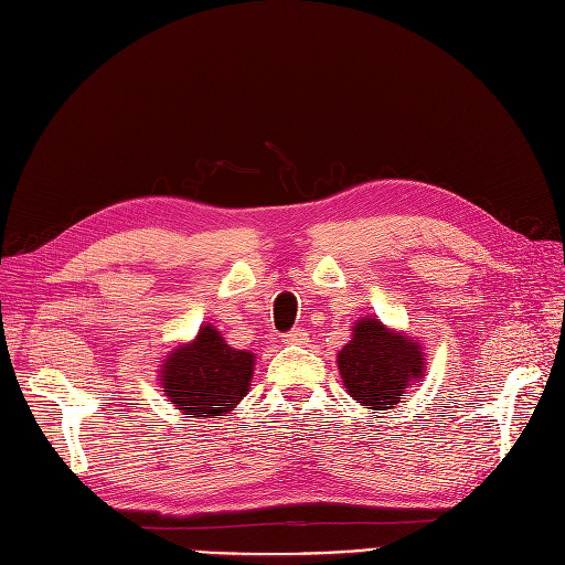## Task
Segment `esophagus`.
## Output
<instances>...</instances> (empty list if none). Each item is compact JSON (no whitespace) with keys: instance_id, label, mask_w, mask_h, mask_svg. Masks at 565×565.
Wrapping results in <instances>:
<instances>
[{"instance_id":"34e87169","label":"esophagus","mask_w":565,"mask_h":565,"mask_svg":"<svg viewBox=\"0 0 565 565\" xmlns=\"http://www.w3.org/2000/svg\"><path fill=\"white\" fill-rule=\"evenodd\" d=\"M307 340L309 338H307V332L302 328L290 330V332H286V335H284V344H305Z\"/></svg>"}]
</instances>
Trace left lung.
Listing matches in <instances>:
<instances>
[{
    "label": "left lung",
    "mask_w": 565,
    "mask_h": 565,
    "mask_svg": "<svg viewBox=\"0 0 565 565\" xmlns=\"http://www.w3.org/2000/svg\"><path fill=\"white\" fill-rule=\"evenodd\" d=\"M340 377L347 393L365 409H391L412 382L424 377L422 344L386 328L380 319L353 323L349 344L338 353Z\"/></svg>",
    "instance_id": "8db88e82"
}]
</instances>
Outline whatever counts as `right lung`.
<instances>
[{"mask_svg":"<svg viewBox=\"0 0 565 565\" xmlns=\"http://www.w3.org/2000/svg\"><path fill=\"white\" fill-rule=\"evenodd\" d=\"M254 365V353L230 347L221 332L206 323L191 344L170 351L160 370V384L183 414L221 419L248 393Z\"/></svg>","mask_w":565,"mask_h":565,"instance_id":"add662e5","label":"right lung"}]
</instances>
